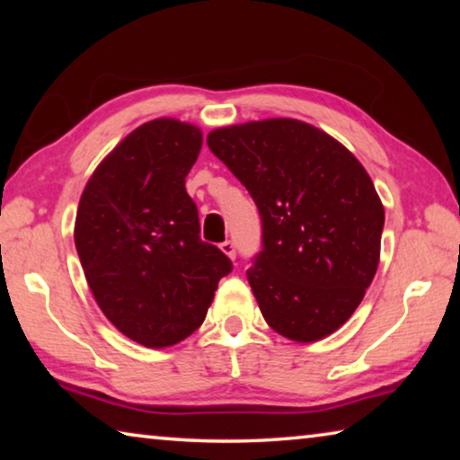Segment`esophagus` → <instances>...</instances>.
<instances>
[{"label":"esophagus","mask_w":460,"mask_h":460,"mask_svg":"<svg viewBox=\"0 0 460 460\" xmlns=\"http://www.w3.org/2000/svg\"><path fill=\"white\" fill-rule=\"evenodd\" d=\"M219 249L229 260H235V245H233V241H225V243L219 245Z\"/></svg>","instance_id":"esophagus-1"}]
</instances>
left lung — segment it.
Masks as SVG:
<instances>
[{
  "mask_svg": "<svg viewBox=\"0 0 460 460\" xmlns=\"http://www.w3.org/2000/svg\"><path fill=\"white\" fill-rule=\"evenodd\" d=\"M207 144L260 208L263 249L247 279L266 323L296 342L329 337L379 266L385 213L367 170L292 118L217 128Z\"/></svg>",
  "mask_w": 460,
  "mask_h": 460,
  "instance_id": "obj_1",
  "label": "left lung"
}]
</instances>
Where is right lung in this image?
<instances>
[{"mask_svg": "<svg viewBox=\"0 0 460 460\" xmlns=\"http://www.w3.org/2000/svg\"><path fill=\"white\" fill-rule=\"evenodd\" d=\"M200 146L192 123H144L101 160L76 208L75 245L93 298L115 329L150 349L197 331L231 271L227 255L200 241L184 189Z\"/></svg>", "mask_w": 460, "mask_h": 460, "instance_id": "add662e5", "label": "right lung"}]
</instances>
